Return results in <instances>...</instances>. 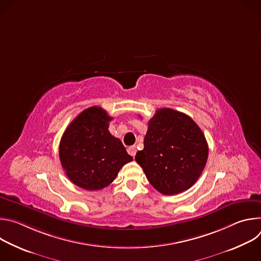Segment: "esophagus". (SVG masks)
Instances as JSON below:
<instances>
[{
    "label": "esophagus",
    "instance_id": "obj_1",
    "mask_svg": "<svg viewBox=\"0 0 261 261\" xmlns=\"http://www.w3.org/2000/svg\"><path fill=\"white\" fill-rule=\"evenodd\" d=\"M127 152H128V154L129 155H131L133 158H134V156H135V154H136V146H129L128 148H127Z\"/></svg>",
    "mask_w": 261,
    "mask_h": 261
}]
</instances>
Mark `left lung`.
Returning a JSON list of instances; mask_svg holds the SVG:
<instances>
[{
	"instance_id": "obj_1",
	"label": "left lung",
	"mask_w": 261,
	"mask_h": 261,
	"mask_svg": "<svg viewBox=\"0 0 261 261\" xmlns=\"http://www.w3.org/2000/svg\"><path fill=\"white\" fill-rule=\"evenodd\" d=\"M147 125L144 147L136 153L135 161L160 193L174 195L188 190L208 156L201 129L189 116L171 108L156 110Z\"/></svg>"
}]
</instances>
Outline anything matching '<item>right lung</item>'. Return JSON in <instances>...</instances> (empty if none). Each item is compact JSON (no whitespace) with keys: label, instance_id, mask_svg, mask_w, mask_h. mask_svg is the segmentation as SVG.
<instances>
[{"label":"right lung","instance_id":"obj_1","mask_svg":"<svg viewBox=\"0 0 261 261\" xmlns=\"http://www.w3.org/2000/svg\"><path fill=\"white\" fill-rule=\"evenodd\" d=\"M113 120L98 106L87 108L65 130L59 147L62 167L79 187L95 191L113 182L132 157L108 131Z\"/></svg>","mask_w":261,"mask_h":261}]
</instances>
